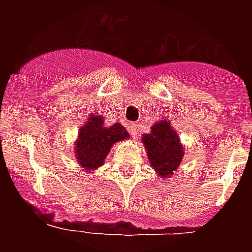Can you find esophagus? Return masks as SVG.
Returning <instances> with one entry per match:
<instances>
[{
    "instance_id": "1",
    "label": "esophagus",
    "mask_w": 252,
    "mask_h": 252,
    "mask_svg": "<svg viewBox=\"0 0 252 252\" xmlns=\"http://www.w3.org/2000/svg\"><path fill=\"white\" fill-rule=\"evenodd\" d=\"M128 131H130V133L132 135V137H137L140 135L139 125L135 124V122H131V124H128Z\"/></svg>"
}]
</instances>
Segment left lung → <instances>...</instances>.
Listing matches in <instances>:
<instances>
[{"label": "left lung", "instance_id": "8db88e82", "mask_svg": "<svg viewBox=\"0 0 252 252\" xmlns=\"http://www.w3.org/2000/svg\"><path fill=\"white\" fill-rule=\"evenodd\" d=\"M153 169L161 178H170L183 160L184 150L178 133L166 120L157 122L150 133L142 136Z\"/></svg>", "mask_w": 252, "mask_h": 252}]
</instances>
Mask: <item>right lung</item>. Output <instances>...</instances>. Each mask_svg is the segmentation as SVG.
Listing matches in <instances>:
<instances>
[{
	"label": "right lung",
	"mask_w": 252,
	"mask_h": 252,
	"mask_svg": "<svg viewBox=\"0 0 252 252\" xmlns=\"http://www.w3.org/2000/svg\"><path fill=\"white\" fill-rule=\"evenodd\" d=\"M130 137L126 128L115 122L112 126H104L103 116L91 115L88 122L79 130L75 142V158L84 170L93 171L104 162L113 144Z\"/></svg>",
	"instance_id": "add662e5"
}]
</instances>
